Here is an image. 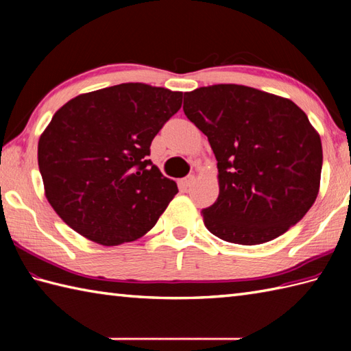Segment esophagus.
Instances as JSON below:
<instances>
[{"mask_svg":"<svg viewBox=\"0 0 351 351\" xmlns=\"http://www.w3.org/2000/svg\"><path fill=\"white\" fill-rule=\"evenodd\" d=\"M193 182H195V175H189L187 178H184L182 180V184L185 185V187H191Z\"/></svg>","mask_w":351,"mask_h":351,"instance_id":"34e87169","label":"esophagus"}]
</instances>
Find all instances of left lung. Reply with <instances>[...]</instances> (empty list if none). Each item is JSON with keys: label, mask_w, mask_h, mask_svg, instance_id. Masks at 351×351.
<instances>
[{"label": "left lung", "mask_w": 351, "mask_h": 351, "mask_svg": "<svg viewBox=\"0 0 351 351\" xmlns=\"http://www.w3.org/2000/svg\"><path fill=\"white\" fill-rule=\"evenodd\" d=\"M184 113L208 137L217 160L219 197L202 211L211 234L263 244L285 234L314 205L322 138L293 101L215 84L185 93Z\"/></svg>", "instance_id": "1"}]
</instances>
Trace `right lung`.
Listing matches in <instances>:
<instances>
[{"label": "right lung", "mask_w": 351, "mask_h": 351, "mask_svg": "<svg viewBox=\"0 0 351 351\" xmlns=\"http://www.w3.org/2000/svg\"><path fill=\"white\" fill-rule=\"evenodd\" d=\"M182 106V92L125 83L78 95L56 111L37 145L45 196L66 225L102 245L151 230L178 193L146 160Z\"/></svg>", "instance_id": "1"}]
</instances>
